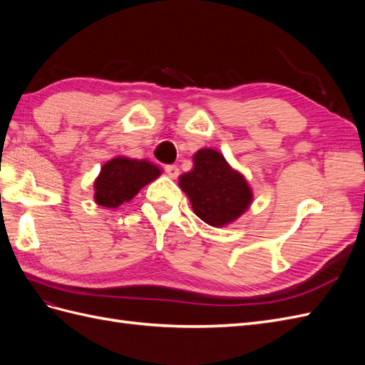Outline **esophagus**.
Listing matches in <instances>:
<instances>
[{
	"instance_id": "1",
	"label": "esophagus",
	"mask_w": 365,
	"mask_h": 365,
	"mask_svg": "<svg viewBox=\"0 0 365 365\" xmlns=\"http://www.w3.org/2000/svg\"><path fill=\"white\" fill-rule=\"evenodd\" d=\"M164 170H165V173H168L169 178H172V180H176V178H178V175H180V169H178V165H175V164H169V165H165Z\"/></svg>"
}]
</instances>
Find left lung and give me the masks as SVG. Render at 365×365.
Returning <instances> with one entry per match:
<instances>
[{"mask_svg":"<svg viewBox=\"0 0 365 365\" xmlns=\"http://www.w3.org/2000/svg\"><path fill=\"white\" fill-rule=\"evenodd\" d=\"M195 215L212 227H225L244 215L252 202L245 176L235 170L215 149H200L193 169L180 176Z\"/></svg>","mask_w":365,"mask_h":365,"instance_id":"8db88e82","label":"left lung"}]
</instances>
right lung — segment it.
I'll return each mask as SVG.
<instances>
[{"label":"right lung","instance_id":"1","mask_svg":"<svg viewBox=\"0 0 365 365\" xmlns=\"http://www.w3.org/2000/svg\"><path fill=\"white\" fill-rule=\"evenodd\" d=\"M161 175L158 165L148 160L115 157L103 164L94 181V200L98 205L115 208L130 201L143 187Z\"/></svg>","mask_w":365,"mask_h":365}]
</instances>
